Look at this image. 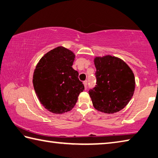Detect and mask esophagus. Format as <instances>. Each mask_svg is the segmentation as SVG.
<instances>
[{
    "mask_svg": "<svg viewBox=\"0 0 158 158\" xmlns=\"http://www.w3.org/2000/svg\"><path fill=\"white\" fill-rule=\"evenodd\" d=\"M84 86H85V88L87 89V87H88V81H86V80H85V81H84Z\"/></svg>",
    "mask_w": 158,
    "mask_h": 158,
    "instance_id": "1",
    "label": "esophagus"
}]
</instances>
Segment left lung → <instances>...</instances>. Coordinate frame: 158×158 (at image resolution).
Instances as JSON below:
<instances>
[{
  "instance_id": "8db88e82",
  "label": "left lung",
  "mask_w": 158,
  "mask_h": 158,
  "mask_svg": "<svg viewBox=\"0 0 158 158\" xmlns=\"http://www.w3.org/2000/svg\"><path fill=\"white\" fill-rule=\"evenodd\" d=\"M94 65L96 85L89 90L94 107L108 114L121 110L133 95V71L122 59L110 55L96 57Z\"/></svg>"
}]
</instances>
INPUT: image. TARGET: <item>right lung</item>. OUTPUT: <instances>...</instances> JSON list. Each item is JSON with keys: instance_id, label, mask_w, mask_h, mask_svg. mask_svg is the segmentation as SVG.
Here are the masks:
<instances>
[{"instance_id": "right-lung-1", "label": "right lung", "mask_w": 158, "mask_h": 158, "mask_svg": "<svg viewBox=\"0 0 158 158\" xmlns=\"http://www.w3.org/2000/svg\"><path fill=\"white\" fill-rule=\"evenodd\" d=\"M75 55L59 46L40 59L33 75V85L41 104L48 110L61 114L71 110L84 85L73 68Z\"/></svg>"}]
</instances>
